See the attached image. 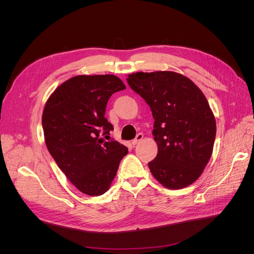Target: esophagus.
<instances>
[{"mask_svg":"<svg viewBox=\"0 0 254 254\" xmlns=\"http://www.w3.org/2000/svg\"><path fill=\"white\" fill-rule=\"evenodd\" d=\"M143 137H144L143 134H141V132H139V134L136 136V138L131 141V144H132V145H136L137 143H139L140 141H142Z\"/></svg>","mask_w":254,"mask_h":254,"instance_id":"34e87169","label":"esophagus"}]
</instances>
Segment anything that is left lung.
Returning a JSON list of instances; mask_svg holds the SVG:
<instances>
[{
  "instance_id": "left-lung-1",
  "label": "left lung",
  "mask_w": 254,
  "mask_h": 254,
  "mask_svg": "<svg viewBox=\"0 0 254 254\" xmlns=\"http://www.w3.org/2000/svg\"><path fill=\"white\" fill-rule=\"evenodd\" d=\"M127 83L150 107L157 155L148 164L170 190L192 184L212 155L216 123L209 103L190 79L172 71L129 74Z\"/></svg>"
}]
</instances>
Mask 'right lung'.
I'll return each instance as SVG.
<instances>
[{"mask_svg":"<svg viewBox=\"0 0 254 254\" xmlns=\"http://www.w3.org/2000/svg\"><path fill=\"white\" fill-rule=\"evenodd\" d=\"M125 88L114 75H78L62 83L45 104L42 127L47 149L85 194L108 190L127 153L125 145L110 139L113 126L105 117L110 97Z\"/></svg>","mask_w":254,"mask_h":254,"instance_id":"right-lung-1","label":"right lung"}]
</instances>
